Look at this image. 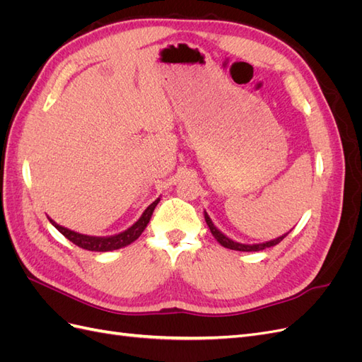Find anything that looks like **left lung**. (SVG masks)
<instances>
[{
  "label": "left lung",
  "instance_id": "left-lung-1",
  "mask_svg": "<svg viewBox=\"0 0 362 362\" xmlns=\"http://www.w3.org/2000/svg\"><path fill=\"white\" fill-rule=\"evenodd\" d=\"M204 217H205V222H206L208 228H210V231H211L213 237L217 240L218 243H221L223 247L233 249V250H240V252H258V250H262V249H266V247H272V246H275V245L281 243L282 240H284V237H287V234L291 231V229H290V231H288L287 234H282L281 237H276V238H273V240H269V242H264V243L246 245V243L235 242V240H233V238H229L228 235H225V234L221 231V229H217V228H216V225L213 223V221L210 218V216H208V213H206V211H204Z\"/></svg>",
  "mask_w": 362,
  "mask_h": 362
}]
</instances>
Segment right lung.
Returning <instances> with one entry per match:
<instances>
[{"label":"right lung","mask_w":362,"mask_h":362,"mask_svg":"<svg viewBox=\"0 0 362 362\" xmlns=\"http://www.w3.org/2000/svg\"><path fill=\"white\" fill-rule=\"evenodd\" d=\"M160 202V198H157L154 202H152L146 210L144 211L139 217V221L134 222L129 228H127L125 231L115 234V235H105V237H96V235H87V234H80L76 231H72L69 228H64L59 225L57 222H54L52 218L48 216V221L52 223V226H56L59 231L66 237L68 240L76 246H80L87 250H95V252H108V250H116L120 247H125L131 245L133 242L141 235V233L145 231V228L148 226L152 213H154V208Z\"/></svg>","instance_id":"add662e5"}]
</instances>
